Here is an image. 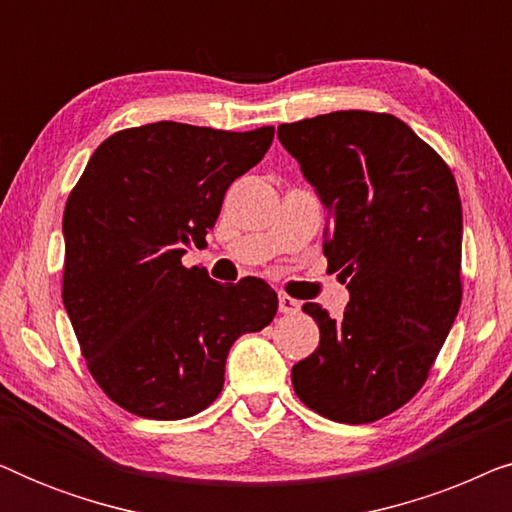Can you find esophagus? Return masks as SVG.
<instances>
[{"label": "esophagus", "mask_w": 512, "mask_h": 512, "mask_svg": "<svg viewBox=\"0 0 512 512\" xmlns=\"http://www.w3.org/2000/svg\"><path fill=\"white\" fill-rule=\"evenodd\" d=\"M279 312H282V314H298L300 303L296 298H291V296H286V293H282V296H279Z\"/></svg>", "instance_id": "obj_1"}]
</instances>
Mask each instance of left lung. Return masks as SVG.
Listing matches in <instances>:
<instances>
[{
	"mask_svg": "<svg viewBox=\"0 0 512 512\" xmlns=\"http://www.w3.org/2000/svg\"><path fill=\"white\" fill-rule=\"evenodd\" d=\"M279 142L328 209V270L349 303H319V347L296 363V396L321 417L370 424L429 380L461 305V198L450 165L401 118L380 111L282 123Z\"/></svg>",
	"mask_w": 512,
	"mask_h": 512,
	"instance_id": "8db88e82",
	"label": "left lung"
}]
</instances>
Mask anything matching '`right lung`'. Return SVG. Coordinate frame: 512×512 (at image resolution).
I'll return each mask as SVG.
<instances>
[{"label": "right lung", "mask_w": 512, "mask_h": 512, "mask_svg": "<svg viewBox=\"0 0 512 512\" xmlns=\"http://www.w3.org/2000/svg\"><path fill=\"white\" fill-rule=\"evenodd\" d=\"M272 137V125L160 121L114 132L90 156L62 216V303L118 408L163 422L198 415L221 394L233 342L275 319L277 293L263 279L223 286L181 263Z\"/></svg>", "instance_id": "obj_1"}]
</instances>
